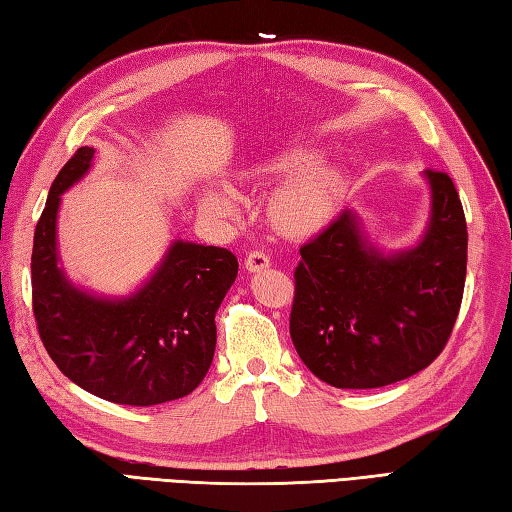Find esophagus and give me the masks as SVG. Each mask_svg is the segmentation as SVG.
Masks as SVG:
<instances>
[{
	"mask_svg": "<svg viewBox=\"0 0 512 512\" xmlns=\"http://www.w3.org/2000/svg\"><path fill=\"white\" fill-rule=\"evenodd\" d=\"M244 266L250 273H259V270H264L270 266V257L264 253V250H250L244 259Z\"/></svg>",
	"mask_w": 512,
	"mask_h": 512,
	"instance_id": "1",
	"label": "esophagus"
}]
</instances>
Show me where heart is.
I'll return each mask as SVG.
<instances>
[{"mask_svg": "<svg viewBox=\"0 0 512 512\" xmlns=\"http://www.w3.org/2000/svg\"><path fill=\"white\" fill-rule=\"evenodd\" d=\"M315 162L317 155L310 150L290 148L248 166L242 173V184L250 190H262L289 177L270 193L266 202V222L277 235L288 239L315 235L328 226L342 206L346 175L335 166L310 169ZM202 206L208 215L219 219H233L237 215L235 197L222 190L204 193Z\"/></svg>", "mask_w": 512, "mask_h": 512, "instance_id": "b5f03b06", "label": "heart"}]
</instances>
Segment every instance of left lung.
<instances>
[{
  "mask_svg": "<svg viewBox=\"0 0 512 512\" xmlns=\"http://www.w3.org/2000/svg\"><path fill=\"white\" fill-rule=\"evenodd\" d=\"M433 213L422 242L384 257L353 210L299 248L290 337L310 373L335 388H382L430 366L464 297L468 233L448 173L426 170Z\"/></svg>",
  "mask_w": 512,
  "mask_h": 512,
  "instance_id": "1",
  "label": "left lung"
}]
</instances>
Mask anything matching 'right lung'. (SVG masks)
<instances>
[{"instance_id": "right-lung-1", "label": "right lung", "mask_w": 512, "mask_h": 512, "mask_svg": "<svg viewBox=\"0 0 512 512\" xmlns=\"http://www.w3.org/2000/svg\"><path fill=\"white\" fill-rule=\"evenodd\" d=\"M82 146L59 170L35 228L30 282L39 337L79 388L113 404L155 406L202 384L215 355V315L237 277L226 248L175 242L157 273L128 299H99L57 266L59 195L93 162Z\"/></svg>"}]
</instances>
